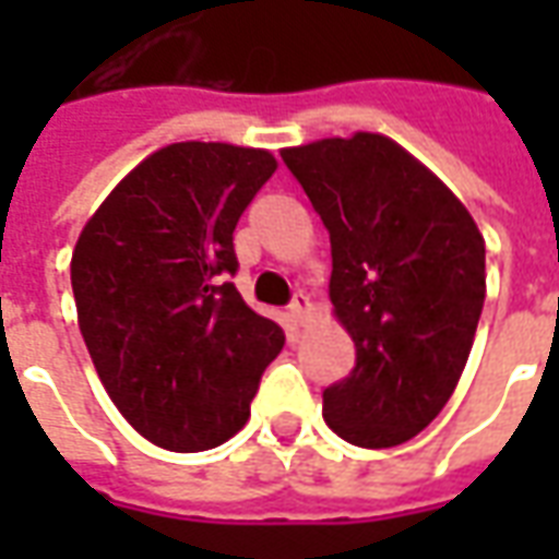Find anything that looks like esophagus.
Returning a JSON list of instances; mask_svg holds the SVG:
<instances>
[{"instance_id":"esophagus-1","label":"esophagus","mask_w":559,"mask_h":559,"mask_svg":"<svg viewBox=\"0 0 559 559\" xmlns=\"http://www.w3.org/2000/svg\"><path fill=\"white\" fill-rule=\"evenodd\" d=\"M308 314H311V299H308L305 293H296V296H293V302H290L293 323H302Z\"/></svg>"}]
</instances>
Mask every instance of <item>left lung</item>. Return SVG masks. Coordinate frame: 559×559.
I'll return each mask as SVG.
<instances>
[{"mask_svg": "<svg viewBox=\"0 0 559 559\" xmlns=\"http://www.w3.org/2000/svg\"><path fill=\"white\" fill-rule=\"evenodd\" d=\"M329 230L332 314L356 347L323 392L347 443L389 449L452 399L485 302V239L467 206L395 140L371 131L281 148Z\"/></svg>", "mask_w": 559, "mask_h": 559, "instance_id": "1", "label": "left lung"}]
</instances>
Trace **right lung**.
<instances>
[{"mask_svg": "<svg viewBox=\"0 0 559 559\" xmlns=\"http://www.w3.org/2000/svg\"><path fill=\"white\" fill-rule=\"evenodd\" d=\"M278 160L185 140L152 152L80 230L71 287L80 335L128 425L170 452L230 440L251 416L284 329L224 275L233 230Z\"/></svg>", "mask_w": 559, "mask_h": 559, "instance_id": "obj_1", "label": "right lung"}]
</instances>
